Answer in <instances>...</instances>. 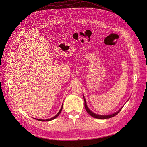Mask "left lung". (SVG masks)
<instances>
[{
	"label": "left lung",
	"mask_w": 147,
	"mask_h": 147,
	"mask_svg": "<svg viewBox=\"0 0 147 147\" xmlns=\"http://www.w3.org/2000/svg\"><path fill=\"white\" fill-rule=\"evenodd\" d=\"M83 99H84V107H85V109L86 110V111L88 113V114L89 115H90L92 117H93L94 118H96V119H109V118H111V117H113L114 116H115V115H117L120 111V110L122 109V108H121V109L116 113H115L113 114H110V115H98V114H95L94 113L92 112L89 109L88 107L86 105V101L85 100V98H84V97L83 96Z\"/></svg>",
	"instance_id": "obj_1"
}]
</instances>
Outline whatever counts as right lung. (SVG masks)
Returning a JSON list of instances; mask_svg holds the SVG:
<instances>
[{"instance_id": "add662e5", "label": "right lung", "mask_w": 147, "mask_h": 147, "mask_svg": "<svg viewBox=\"0 0 147 147\" xmlns=\"http://www.w3.org/2000/svg\"><path fill=\"white\" fill-rule=\"evenodd\" d=\"M63 105H62V107H61V109H60V110H59V111L58 113V114L55 115V116H54L53 117H52V118H51V119H46V120H42V119H37V120H39V121H50V120H53V119H55L56 117H57L58 115H59V114H60V113L61 112V111H62V109H63Z\"/></svg>"}]
</instances>
